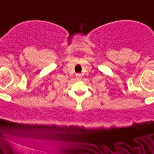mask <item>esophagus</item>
<instances>
[{"instance_id":"obj_1","label":"esophagus","mask_w":154,"mask_h":154,"mask_svg":"<svg viewBox=\"0 0 154 154\" xmlns=\"http://www.w3.org/2000/svg\"><path fill=\"white\" fill-rule=\"evenodd\" d=\"M75 76H76V79H77L78 80H80L82 79V75L81 74H76Z\"/></svg>"}]
</instances>
